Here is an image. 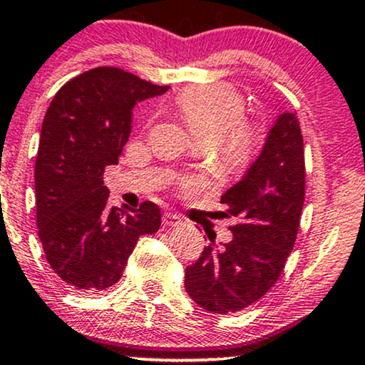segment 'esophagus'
Segmentation results:
<instances>
[{"label": "esophagus", "instance_id": "1", "mask_svg": "<svg viewBox=\"0 0 365 365\" xmlns=\"http://www.w3.org/2000/svg\"><path fill=\"white\" fill-rule=\"evenodd\" d=\"M163 225L164 227H178L182 225V218L173 213H164L163 215Z\"/></svg>", "mask_w": 365, "mask_h": 365}]
</instances>
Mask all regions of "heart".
Returning a JSON list of instances; mask_svg holds the SVG:
<instances>
[{"label":"heart","instance_id":"b5f03b06","mask_svg":"<svg viewBox=\"0 0 365 365\" xmlns=\"http://www.w3.org/2000/svg\"><path fill=\"white\" fill-rule=\"evenodd\" d=\"M176 109L199 145L211 147L223 168L239 171L255 158L259 130L244 118L246 103L232 86H199L176 100Z\"/></svg>","mask_w":365,"mask_h":365}]
</instances>
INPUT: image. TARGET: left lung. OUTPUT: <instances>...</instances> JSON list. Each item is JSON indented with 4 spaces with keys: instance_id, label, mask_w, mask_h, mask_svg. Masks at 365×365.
<instances>
[{
    "instance_id": "obj_1",
    "label": "left lung",
    "mask_w": 365,
    "mask_h": 365,
    "mask_svg": "<svg viewBox=\"0 0 365 365\" xmlns=\"http://www.w3.org/2000/svg\"><path fill=\"white\" fill-rule=\"evenodd\" d=\"M305 201V152L299 123L284 112L268 131L262 154L241 182L222 195L227 216H235L232 241L210 237L185 270V291L211 314H234L272 289L298 235Z\"/></svg>"
}]
</instances>
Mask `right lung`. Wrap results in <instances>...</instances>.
<instances>
[{"label": "right lung", "mask_w": 365, "mask_h": 365, "mask_svg": "<svg viewBox=\"0 0 365 365\" xmlns=\"http://www.w3.org/2000/svg\"><path fill=\"white\" fill-rule=\"evenodd\" d=\"M119 67L67 81L48 107L34 168L36 222L46 262L72 291L97 293L121 279L140 235L155 234L161 210L109 207L103 171L118 163L137 102L166 93Z\"/></svg>", "instance_id": "right-lung-1"}]
</instances>
